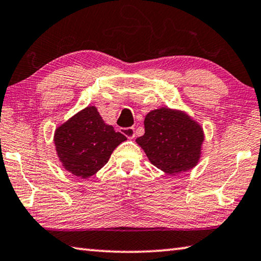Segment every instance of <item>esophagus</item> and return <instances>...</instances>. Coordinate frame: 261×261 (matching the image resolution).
Wrapping results in <instances>:
<instances>
[{
	"mask_svg": "<svg viewBox=\"0 0 261 261\" xmlns=\"http://www.w3.org/2000/svg\"><path fill=\"white\" fill-rule=\"evenodd\" d=\"M121 133L127 136L128 139H134L135 136V128L134 127H126V128H121Z\"/></svg>",
	"mask_w": 261,
	"mask_h": 261,
	"instance_id": "34e87169",
	"label": "esophagus"
}]
</instances>
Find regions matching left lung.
I'll return each mask as SVG.
<instances>
[{"label":"left lung","instance_id":"8db88e82","mask_svg":"<svg viewBox=\"0 0 261 261\" xmlns=\"http://www.w3.org/2000/svg\"><path fill=\"white\" fill-rule=\"evenodd\" d=\"M144 135L136 142L152 165L167 174H179L197 165L203 129L186 113L161 108L144 119Z\"/></svg>","mask_w":261,"mask_h":261}]
</instances>
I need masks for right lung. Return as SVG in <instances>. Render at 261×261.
<instances>
[{
  "label": "right lung",
  "instance_id": "add662e5",
  "mask_svg": "<svg viewBox=\"0 0 261 261\" xmlns=\"http://www.w3.org/2000/svg\"><path fill=\"white\" fill-rule=\"evenodd\" d=\"M125 140V135L104 122L95 107H87L68 119L54 138L64 168L84 179L99 171Z\"/></svg>",
  "mask_w": 261,
  "mask_h": 261
}]
</instances>
